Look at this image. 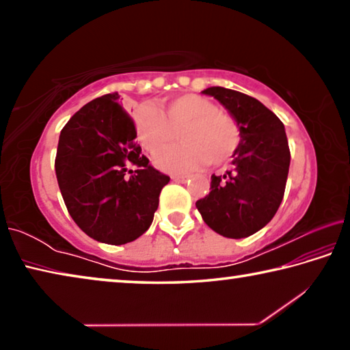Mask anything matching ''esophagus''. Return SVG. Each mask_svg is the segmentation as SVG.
<instances>
[{
  "label": "esophagus",
  "mask_w": 350,
  "mask_h": 350,
  "mask_svg": "<svg viewBox=\"0 0 350 350\" xmlns=\"http://www.w3.org/2000/svg\"><path fill=\"white\" fill-rule=\"evenodd\" d=\"M188 177H189L188 174H174L173 177H171V179L176 180V182H185Z\"/></svg>",
  "instance_id": "obj_1"
}]
</instances>
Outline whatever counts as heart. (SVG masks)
Instances as JSON below:
<instances>
[{"label": "heart", "instance_id": "heart-1", "mask_svg": "<svg viewBox=\"0 0 350 350\" xmlns=\"http://www.w3.org/2000/svg\"><path fill=\"white\" fill-rule=\"evenodd\" d=\"M134 128L140 145L154 156L173 146L180 134L185 144L157 159L159 167L168 171L193 170L205 162L221 165L232 157L241 140L234 118L196 94L176 97L159 108L140 106Z\"/></svg>", "mask_w": 350, "mask_h": 350}]
</instances>
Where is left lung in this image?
<instances>
[{
    "mask_svg": "<svg viewBox=\"0 0 350 350\" xmlns=\"http://www.w3.org/2000/svg\"><path fill=\"white\" fill-rule=\"evenodd\" d=\"M215 97L239 126L233 168L211 176V191L196 202L204 222L225 238L241 239L259 232L275 216L286 189L290 150L282 122L247 94L213 86Z\"/></svg>",
    "mask_w": 350,
    "mask_h": 350,
    "instance_id": "obj_1",
    "label": "left lung"
}]
</instances>
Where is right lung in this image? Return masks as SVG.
<instances>
[{
    "instance_id": "right-lung-1",
    "label": "right lung",
    "mask_w": 350,
    "mask_h": 350,
    "mask_svg": "<svg viewBox=\"0 0 350 350\" xmlns=\"http://www.w3.org/2000/svg\"><path fill=\"white\" fill-rule=\"evenodd\" d=\"M117 98L106 94L77 111L62 129L55 157L70 217L90 238L111 245L133 242L150 228L170 182L142 154L134 123Z\"/></svg>"
}]
</instances>
